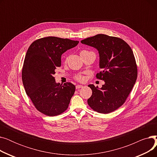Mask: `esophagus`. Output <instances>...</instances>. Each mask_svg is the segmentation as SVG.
Returning <instances> with one entry per match:
<instances>
[{
  "label": "esophagus",
  "instance_id": "34e87169",
  "mask_svg": "<svg viewBox=\"0 0 157 157\" xmlns=\"http://www.w3.org/2000/svg\"><path fill=\"white\" fill-rule=\"evenodd\" d=\"M76 89H79V88H83V86H82V85H76Z\"/></svg>",
  "mask_w": 157,
  "mask_h": 157
}]
</instances>
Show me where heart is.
<instances>
[{"mask_svg":"<svg viewBox=\"0 0 157 157\" xmlns=\"http://www.w3.org/2000/svg\"><path fill=\"white\" fill-rule=\"evenodd\" d=\"M90 52H88V51H87V50H83V51L81 52L80 55H82L85 54V53H90ZM67 59H66V60H67ZM75 79H76L77 81L81 82V81H83L85 80V77H84L83 75H81V74H78V75H76V76H75Z\"/></svg>","mask_w":157,"mask_h":157,"instance_id":"obj_1","label":"heart"}]
</instances>
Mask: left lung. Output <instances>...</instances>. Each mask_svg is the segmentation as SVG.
<instances>
[{
	"mask_svg": "<svg viewBox=\"0 0 157 157\" xmlns=\"http://www.w3.org/2000/svg\"><path fill=\"white\" fill-rule=\"evenodd\" d=\"M81 43L98 51L102 71L96 78L105 82L101 89L88 85L92 90L88 99L89 106L103 114L117 110L125 103L137 79V67L132 50L125 40L105 34L88 37Z\"/></svg>",
	"mask_w": 157,
	"mask_h": 157,
	"instance_id": "obj_1",
	"label": "left lung"
}]
</instances>
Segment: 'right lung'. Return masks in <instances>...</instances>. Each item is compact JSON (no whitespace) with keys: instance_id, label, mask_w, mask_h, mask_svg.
<instances>
[{"instance_id":"1","label":"right lung","mask_w":157,"mask_h":157,"mask_svg":"<svg viewBox=\"0 0 157 157\" xmlns=\"http://www.w3.org/2000/svg\"><path fill=\"white\" fill-rule=\"evenodd\" d=\"M78 43L46 37L34 41L28 49L22 68L23 84L36 109L46 116H57L68 108L76 87L69 82L56 83L53 75L61 66V55Z\"/></svg>"}]
</instances>
